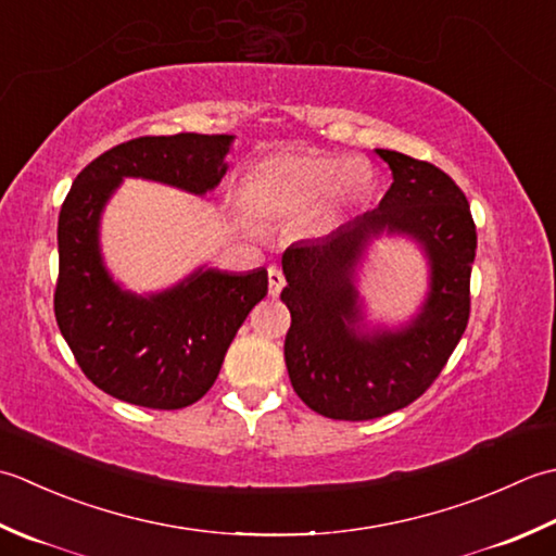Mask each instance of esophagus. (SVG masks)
Returning a JSON list of instances; mask_svg holds the SVG:
<instances>
[{
  "label": "esophagus",
  "instance_id": "1",
  "mask_svg": "<svg viewBox=\"0 0 556 556\" xmlns=\"http://www.w3.org/2000/svg\"><path fill=\"white\" fill-rule=\"evenodd\" d=\"M282 286H286V276H282V270L278 266H270L268 268V292L274 294V298H278Z\"/></svg>",
  "mask_w": 556,
  "mask_h": 556
}]
</instances>
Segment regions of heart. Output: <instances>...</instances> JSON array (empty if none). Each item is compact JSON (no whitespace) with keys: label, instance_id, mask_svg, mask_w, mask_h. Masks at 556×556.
<instances>
[{"label":"heart","instance_id":"b5f03b06","mask_svg":"<svg viewBox=\"0 0 556 556\" xmlns=\"http://www.w3.org/2000/svg\"><path fill=\"white\" fill-rule=\"evenodd\" d=\"M371 191L367 165L321 151H278L247 169L242 199L254 215L294 218L316 206L319 218H333L357 206Z\"/></svg>","mask_w":556,"mask_h":556}]
</instances>
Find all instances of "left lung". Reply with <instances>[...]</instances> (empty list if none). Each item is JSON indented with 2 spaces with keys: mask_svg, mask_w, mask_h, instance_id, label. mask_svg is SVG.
Here are the masks:
<instances>
[{
  "mask_svg": "<svg viewBox=\"0 0 556 556\" xmlns=\"http://www.w3.org/2000/svg\"><path fill=\"white\" fill-rule=\"evenodd\" d=\"M377 153L393 185L379 208L324 240L294 242L282 254L290 309L286 365L294 393L331 420H374L410 405L432 387L470 316V270L478 232L468 199L437 165L399 151ZM381 231L424 244L433 282L424 312L401 332L356 333L352 278L366 242Z\"/></svg>",
  "mask_w": 556,
  "mask_h": 556,
  "instance_id": "1",
  "label": "left lung"
}]
</instances>
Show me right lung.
Returning <instances> with one entry per match:
<instances>
[{"label":"right lung","mask_w":556,"mask_h":556,"mask_svg":"<svg viewBox=\"0 0 556 556\" xmlns=\"http://www.w3.org/2000/svg\"><path fill=\"white\" fill-rule=\"evenodd\" d=\"M228 134L139 136L88 163L66 194L54 319L86 377L124 403L179 410L213 387L232 338L268 292L266 268L199 270L151 298L119 290L98 249V220L122 177L206 194L225 175Z\"/></svg>","instance_id":"obj_1"}]
</instances>
